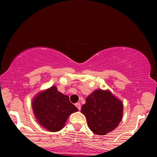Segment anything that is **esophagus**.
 I'll return each instance as SVG.
<instances>
[{
  "mask_svg": "<svg viewBox=\"0 0 157 157\" xmlns=\"http://www.w3.org/2000/svg\"><path fill=\"white\" fill-rule=\"evenodd\" d=\"M75 106H76L77 109H78V110H80L81 105H80V102H77V103H75Z\"/></svg>",
  "mask_w": 157,
  "mask_h": 157,
  "instance_id": "obj_1",
  "label": "esophagus"
}]
</instances>
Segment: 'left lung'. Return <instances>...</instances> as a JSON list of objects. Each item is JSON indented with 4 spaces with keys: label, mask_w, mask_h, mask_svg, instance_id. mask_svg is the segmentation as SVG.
Listing matches in <instances>:
<instances>
[{
    "label": "left lung",
    "mask_w": 157,
    "mask_h": 157,
    "mask_svg": "<svg viewBox=\"0 0 157 157\" xmlns=\"http://www.w3.org/2000/svg\"><path fill=\"white\" fill-rule=\"evenodd\" d=\"M122 102L109 91L98 89L87 97L81 112L93 133L105 135L117 127L122 117Z\"/></svg>",
    "instance_id": "8db88e82"
}]
</instances>
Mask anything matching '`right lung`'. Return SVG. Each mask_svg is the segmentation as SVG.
<instances>
[{
  "label": "right lung",
  "mask_w": 157,
  "mask_h": 157,
  "mask_svg": "<svg viewBox=\"0 0 157 157\" xmlns=\"http://www.w3.org/2000/svg\"><path fill=\"white\" fill-rule=\"evenodd\" d=\"M32 109L40 125L51 132L61 130L68 116L78 111L55 86L40 93L32 102Z\"/></svg>",
  "instance_id": "obj_1"
}]
</instances>
